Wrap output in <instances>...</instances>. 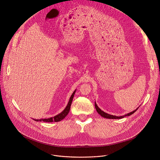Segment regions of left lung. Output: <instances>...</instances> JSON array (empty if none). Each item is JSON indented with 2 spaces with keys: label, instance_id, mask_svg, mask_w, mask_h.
Listing matches in <instances>:
<instances>
[{
  "label": "left lung",
  "instance_id": "obj_1",
  "mask_svg": "<svg viewBox=\"0 0 160 160\" xmlns=\"http://www.w3.org/2000/svg\"><path fill=\"white\" fill-rule=\"evenodd\" d=\"M95 108H96V109L98 112L99 114V115H100L101 117H104V118H109V119H121V118H124V117H128V116L132 115L133 113H134L137 110H138V109H135V110L132 111L131 112L127 114V115H124V116L117 117V116H113V115H109V114H108V113H106V112L102 111L97 106V104H96V102H95Z\"/></svg>",
  "mask_w": 160,
  "mask_h": 160
}]
</instances>
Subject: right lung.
I'll list each match as a JSON object with an SVG mask.
<instances>
[{
    "instance_id": "1",
    "label": "right lung",
    "mask_w": 160,
    "mask_h": 160,
    "mask_svg": "<svg viewBox=\"0 0 160 160\" xmlns=\"http://www.w3.org/2000/svg\"><path fill=\"white\" fill-rule=\"evenodd\" d=\"M76 92V90H75L73 93L72 94L70 99V101L69 102H68V104L67 105V106L66 107V108L62 111V112H61V113H59V115L54 117H51V118H45V119H40V120H34L35 121H40V122H59L62 120H63L68 114V112H69L70 111V107H71V105H72V101H73V96L75 95V93Z\"/></svg>"
}]
</instances>
